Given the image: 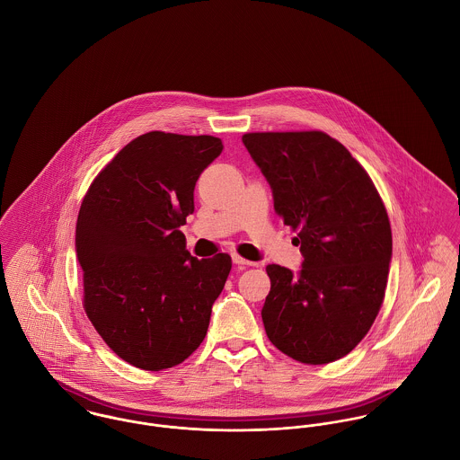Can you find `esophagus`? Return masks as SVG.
<instances>
[{
    "instance_id": "34e87169",
    "label": "esophagus",
    "mask_w": 460,
    "mask_h": 460,
    "mask_svg": "<svg viewBox=\"0 0 460 460\" xmlns=\"http://www.w3.org/2000/svg\"><path fill=\"white\" fill-rule=\"evenodd\" d=\"M232 261L235 265H241V267H246V265H255L253 262H250V261H246V259H243V257H239L237 253H234L232 255Z\"/></svg>"
}]
</instances>
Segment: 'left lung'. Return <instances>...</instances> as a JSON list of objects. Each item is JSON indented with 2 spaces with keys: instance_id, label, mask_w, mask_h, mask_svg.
<instances>
[{
  "instance_id": "left-lung-1",
  "label": "left lung",
  "mask_w": 460,
  "mask_h": 460,
  "mask_svg": "<svg viewBox=\"0 0 460 460\" xmlns=\"http://www.w3.org/2000/svg\"><path fill=\"white\" fill-rule=\"evenodd\" d=\"M243 143L305 259L296 276L276 263L265 267V332L296 361H336L365 338L385 299L392 262L386 207L365 168L326 132H248Z\"/></svg>"
}]
</instances>
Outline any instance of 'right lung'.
I'll return each mask as SVG.
<instances>
[{
    "instance_id": "add662e5",
    "label": "right lung",
    "mask_w": 460,
    "mask_h": 460,
    "mask_svg": "<svg viewBox=\"0 0 460 460\" xmlns=\"http://www.w3.org/2000/svg\"><path fill=\"white\" fill-rule=\"evenodd\" d=\"M214 136L152 131L95 177L75 223L84 312L108 347L150 372L203 341L232 259L191 257L179 230L195 210L199 173L221 154Z\"/></svg>"
}]
</instances>
